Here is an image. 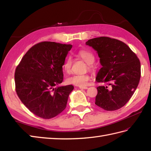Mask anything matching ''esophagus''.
<instances>
[{"instance_id": "obj_1", "label": "esophagus", "mask_w": 151, "mask_h": 151, "mask_svg": "<svg viewBox=\"0 0 151 151\" xmlns=\"http://www.w3.org/2000/svg\"><path fill=\"white\" fill-rule=\"evenodd\" d=\"M81 89H87L88 87H86V86H84V87H80Z\"/></svg>"}]
</instances>
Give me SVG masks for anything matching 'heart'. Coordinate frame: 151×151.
Masks as SVG:
<instances>
[{
	"instance_id": "obj_1",
	"label": "heart",
	"mask_w": 151,
	"mask_h": 151,
	"mask_svg": "<svg viewBox=\"0 0 151 151\" xmlns=\"http://www.w3.org/2000/svg\"><path fill=\"white\" fill-rule=\"evenodd\" d=\"M76 56L81 58L88 64V68L89 70H93V67L92 64L95 62V58L94 54L91 51L82 49L80 50L76 54ZM73 60L70 57L67 58L63 64V69L66 73H70L71 70ZM90 80V76L88 74L85 75H73L67 78V82L69 84L75 85L79 87H84L88 84V81Z\"/></svg>"
}]
</instances>
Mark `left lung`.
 <instances>
[{"instance_id":"left-lung-1","label":"left lung","mask_w":151,"mask_h":151,"mask_svg":"<svg viewBox=\"0 0 151 151\" xmlns=\"http://www.w3.org/2000/svg\"><path fill=\"white\" fill-rule=\"evenodd\" d=\"M98 53L102 65L96 81L107 86L97 87L95 104L104 110L120 109L132 97L141 77V63L136 54L124 42L99 37L86 43Z\"/></svg>"}]
</instances>
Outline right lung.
<instances>
[{"label": "right lung", "instance_id": "right-lung-1", "mask_svg": "<svg viewBox=\"0 0 151 151\" xmlns=\"http://www.w3.org/2000/svg\"><path fill=\"white\" fill-rule=\"evenodd\" d=\"M72 45L43 41L22 57L15 72V91L32 113L49 119L65 110L72 85L63 82V64Z\"/></svg>", "mask_w": 151, "mask_h": 151}]
</instances>
